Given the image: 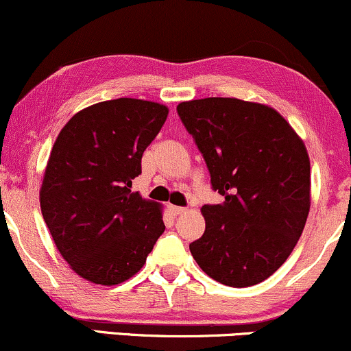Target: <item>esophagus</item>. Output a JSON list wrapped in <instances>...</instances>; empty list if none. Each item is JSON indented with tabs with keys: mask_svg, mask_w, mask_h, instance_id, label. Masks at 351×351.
<instances>
[{
	"mask_svg": "<svg viewBox=\"0 0 351 351\" xmlns=\"http://www.w3.org/2000/svg\"><path fill=\"white\" fill-rule=\"evenodd\" d=\"M168 209H170V213H171L173 216H178V215H183V213H186V208L173 206V204H170V206H168Z\"/></svg>",
	"mask_w": 351,
	"mask_h": 351,
	"instance_id": "esophagus-1",
	"label": "esophagus"
}]
</instances>
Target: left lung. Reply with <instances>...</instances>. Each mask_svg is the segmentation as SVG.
Here are the masks:
<instances>
[{
	"instance_id": "1",
	"label": "left lung",
	"mask_w": 351,
	"mask_h": 351,
	"mask_svg": "<svg viewBox=\"0 0 351 351\" xmlns=\"http://www.w3.org/2000/svg\"><path fill=\"white\" fill-rule=\"evenodd\" d=\"M221 204L201 208L206 229L189 251L211 279L251 287L287 261L310 211L307 148L272 107L231 97L181 102Z\"/></svg>"
}]
</instances>
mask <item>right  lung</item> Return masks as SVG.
<instances>
[{
	"instance_id": "right-lung-1",
	"label": "right lung",
	"mask_w": 351,
	"mask_h": 351,
	"mask_svg": "<svg viewBox=\"0 0 351 351\" xmlns=\"http://www.w3.org/2000/svg\"><path fill=\"white\" fill-rule=\"evenodd\" d=\"M168 107L115 99L80 110L52 147L39 191L43 217L75 274L100 285L130 279L163 234L162 206L132 191Z\"/></svg>"
}]
</instances>
